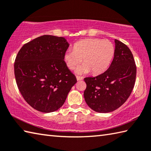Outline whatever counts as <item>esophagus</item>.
Instances as JSON below:
<instances>
[{
	"instance_id": "obj_1",
	"label": "esophagus",
	"mask_w": 151,
	"mask_h": 151,
	"mask_svg": "<svg viewBox=\"0 0 151 151\" xmlns=\"http://www.w3.org/2000/svg\"><path fill=\"white\" fill-rule=\"evenodd\" d=\"M76 80L78 81H82L83 80V76H76Z\"/></svg>"
}]
</instances>
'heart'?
Returning a JSON list of instances; mask_svg holds the SVG:
<instances>
[{"instance_id":"1","label":"heart","mask_w":151,"mask_h":151,"mask_svg":"<svg viewBox=\"0 0 151 151\" xmlns=\"http://www.w3.org/2000/svg\"><path fill=\"white\" fill-rule=\"evenodd\" d=\"M114 53V46L109 40L88 38L76 42L73 49H68L65 53L64 60L68 68L74 69L83 59L84 65L77 68V73H87L91 70L98 75L108 68Z\"/></svg>"}]
</instances>
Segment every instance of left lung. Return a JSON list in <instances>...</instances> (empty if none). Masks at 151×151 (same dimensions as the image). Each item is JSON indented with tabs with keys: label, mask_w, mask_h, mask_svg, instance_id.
<instances>
[{
	"label": "left lung",
	"mask_w": 151,
	"mask_h": 151,
	"mask_svg": "<svg viewBox=\"0 0 151 151\" xmlns=\"http://www.w3.org/2000/svg\"><path fill=\"white\" fill-rule=\"evenodd\" d=\"M114 57L109 68L95 77L84 78V100L90 108L108 113L119 108L129 97L135 85L137 68L127 45L115 40Z\"/></svg>",
	"instance_id": "left-lung-1"
}]
</instances>
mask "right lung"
I'll return each instance as SVG.
<instances>
[{
  "instance_id": "1",
  "label": "right lung",
  "mask_w": 151,
  "mask_h": 151,
  "mask_svg": "<svg viewBox=\"0 0 151 151\" xmlns=\"http://www.w3.org/2000/svg\"><path fill=\"white\" fill-rule=\"evenodd\" d=\"M68 46L64 37L44 35L24 44L16 55V84L26 102L37 111L59 109L77 82L64 61Z\"/></svg>"
}]
</instances>
